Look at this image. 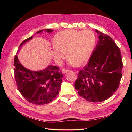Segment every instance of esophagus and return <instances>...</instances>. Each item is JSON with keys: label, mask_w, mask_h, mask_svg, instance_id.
Returning <instances> with one entry per match:
<instances>
[{"label": "esophagus", "mask_w": 132, "mask_h": 132, "mask_svg": "<svg viewBox=\"0 0 132 132\" xmlns=\"http://www.w3.org/2000/svg\"><path fill=\"white\" fill-rule=\"evenodd\" d=\"M69 71V70H67V69H62V73L63 74H65V73H68Z\"/></svg>", "instance_id": "obj_1"}]
</instances>
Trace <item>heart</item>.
Instances as JSON below:
<instances>
[{
    "instance_id": "obj_1",
    "label": "heart",
    "mask_w": 132,
    "mask_h": 132,
    "mask_svg": "<svg viewBox=\"0 0 132 132\" xmlns=\"http://www.w3.org/2000/svg\"><path fill=\"white\" fill-rule=\"evenodd\" d=\"M52 55L57 62L65 57L69 58L71 64H84L90 59L96 42L93 31L85 30H65L55 35L53 39Z\"/></svg>"
}]
</instances>
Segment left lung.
I'll return each mask as SVG.
<instances>
[{
	"instance_id": "1",
	"label": "left lung",
	"mask_w": 132,
	"mask_h": 132,
	"mask_svg": "<svg viewBox=\"0 0 132 132\" xmlns=\"http://www.w3.org/2000/svg\"><path fill=\"white\" fill-rule=\"evenodd\" d=\"M95 32L99 41L74 84L78 94L92 102L105 101L115 93L122 77L123 68L121 51L113 39L97 30Z\"/></svg>"
}]
</instances>
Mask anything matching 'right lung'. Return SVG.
<instances>
[{
	"instance_id": "1",
	"label": "right lung",
	"mask_w": 132,
	"mask_h": 132,
	"mask_svg": "<svg viewBox=\"0 0 132 132\" xmlns=\"http://www.w3.org/2000/svg\"><path fill=\"white\" fill-rule=\"evenodd\" d=\"M42 31L51 33L53 30H42L37 34L42 32ZM32 38V36L23 41L19 49ZM14 65L18 89L26 100L33 104L41 105L50 103L57 97L63 78V74L58 67L49 65L40 71H32L26 69L20 63L17 54L14 58Z\"/></svg>"
}]
</instances>
